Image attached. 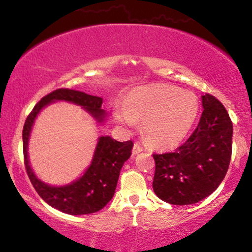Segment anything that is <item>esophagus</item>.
I'll use <instances>...</instances> for the list:
<instances>
[{"label":"esophagus","instance_id":"34e87169","mask_svg":"<svg viewBox=\"0 0 252 252\" xmlns=\"http://www.w3.org/2000/svg\"><path fill=\"white\" fill-rule=\"evenodd\" d=\"M143 151V149L139 146V144H134V147H133V150H132V153H133V155H138V153H140V152H142Z\"/></svg>","mask_w":252,"mask_h":252}]
</instances>
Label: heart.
<instances>
[{"mask_svg": "<svg viewBox=\"0 0 252 252\" xmlns=\"http://www.w3.org/2000/svg\"><path fill=\"white\" fill-rule=\"evenodd\" d=\"M198 99L173 85L156 84L134 90L113 108V118L125 127L142 119V132L152 146L174 148L189 133L197 119Z\"/></svg>", "mask_w": 252, "mask_h": 252, "instance_id": "obj_1", "label": "heart"}]
</instances>
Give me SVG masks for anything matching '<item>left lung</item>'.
<instances>
[{"label":"left lung","instance_id":"left-lung-1","mask_svg":"<svg viewBox=\"0 0 252 252\" xmlns=\"http://www.w3.org/2000/svg\"><path fill=\"white\" fill-rule=\"evenodd\" d=\"M190 138L174 152L153 155V191L163 201L186 206L201 201L224 179L231 159L233 127L227 110L211 94Z\"/></svg>","mask_w":252,"mask_h":252}]
</instances>
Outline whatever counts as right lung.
I'll list each match as a JSON object with an SVG mask.
<instances>
[{"label":"right lung","mask_w":252,"mask_h":252,"mask_svg":"<svg viewBox=\"0 0 252 252\" xmlns=\"http://www.w3.org/2000/svg\"><path fill=\"white\" fill-rule=\"evenodd\" d=\"M59 101L70 102L82 106V109L100 125H103L106 121L108 114L101 109L103 99L100 96L90 95L71 89H59L45 95L34 106L23 126L25 169L34 189L51 207L72 216L89 215L101 210L112 199L116 192L121 168L130 158L133 143L132 141L119 142L109 135L100 136L97 139L91 163L85 169L82 176L69 185L63 186H51L43 182L36 177L30 164L29 140L34 122L41 111L45 106Z\"/></svg>","instance_id":"right-lung-1"}]
</instances>
